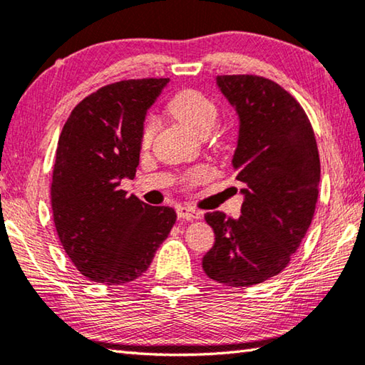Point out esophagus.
Wrapping results in <instances>:
<instances>
[{
    "label": "esophagus",
    "mask_w": 365,
    "mask_h": 365,
    "mask_svg": "<svg viewBox=\"0 0 365 365\" xmlns=\"http://www.w3.org/2000/svg\"><path fill=\"white\" fill-rule=\"evenodd\" d=\"M177 214H178V217L185 219V220H195V219L202 217L201 211H196V209H191V207H187V206H178Z\"/></svg>",
    "instance_id": "1"
}]
</instances>
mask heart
Here are the masks:
<instances>
[{"mask_svg": "<svg viewBox=\"0 0 365 365\" xmlns=\"http://www.w3.org/2000/svg\"><path fill=\"white\" fill-rule=\"evenodd\" d=\"M168 109L177 120L185 123L190 130H193L197 135H207L212 130L215 122L219 119L217 104L205 93L193 88L182 90L172 96L168 104ZM154 130H156V122L153 119H148L143 125V132H141V146H148L151 143ZM206 177L207 169L197 168L187 175V183H200Z\"/></svg>", "mask_w": 365, "mask_h": 365, "instance_id": "heart-1", "label": "heart"}]
</instances>
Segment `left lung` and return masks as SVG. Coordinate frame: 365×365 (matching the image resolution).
<instances>
[{
	"instance_id": "left-lung-1",
	"label": "left lung",
	"mask_w": 365,
	"mask_h": 365,
	"mask_svg": "<svg viewBox=\"0 0 365 365\" xmlns=\"http://www.w3.org/2000/svg\"><path fill=\"white\" fill-rule=\"evenodd\" d=\"M240 119L232 164L245 185L242 215L206 212L215 242L205 257L209 279L252 287L279 275L311 225L320 160L304 109L279 83L259 76H217Z\"/></svg>"
}]
</instances>
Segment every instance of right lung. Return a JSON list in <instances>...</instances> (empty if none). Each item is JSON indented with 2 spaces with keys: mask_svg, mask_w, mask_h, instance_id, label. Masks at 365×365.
Listing matches in <instances>:
<instances>
[{
  "mask_svg": "<svg viewBox=\"0 0 365 365\" xmlns=\"http://www.w3.org/2000/svg\"><path fill=\"white\" fill-rule=\"evenodd\" d=\"M169 78L101 86L72 109L59 135L51 207L59 242L80 274L104 285L143 275L177 214L120 190L140 163L146 110Z\"/></svg>",
  "mask_w": 365,
  "mask_h": 365,
  "instance_id": "obj_1",
  "label": "right lung"
}]
</instances>
